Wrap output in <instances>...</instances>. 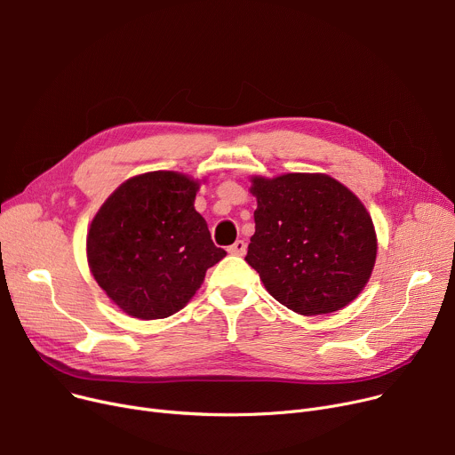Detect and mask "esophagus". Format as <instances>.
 <instances>
[{
  "mask_svg": "<svg viewBox=\"0 0 455 455\" xmlns=\"http://www.w3.org/2000/svg\"><path fill=\"white\" fill-rule=\"evenodd\" d=\"M228 252H230L232 256H243V254L247 252V243H245L243 239H237L234 245L228 247Z\"/></svg>",
  "mask_w": 455,
  "mask_h": 455,
  "instance_id": "esophagus-1",
  "label": "esophagus"
}]
</instances>
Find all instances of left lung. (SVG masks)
I'll list each match as a JSON object with an SVG mask.
<instances>
[{
    "label": "left lung",
    "instance_id": "1",
    "mask_svg": "<svg viewBox=\"0 0 455 455\" xmlns=\"http://www.w3.org/2000/svg\"><path fill=\"white\" fill-rule=\"evenodd\" d=\"M256 232L245 261L287 309L340 311L368 283L377 235L368 210L323 173L252 179Z\"/></svg>",
    "mask_w": 455,
    "mask_h": 455
}]
</instances>
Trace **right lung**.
I'll return each instance as SVG.
<instances>
[{"mask_svg": "<svg viewBox=\"0 0 455 455\" xmlns=\"http://www.w3.org/2000/svg\"><path fill=\"white\" fill-rule=\"evenodd\" d=\"M199 185L175 172L126 180L102 204L87 234V261L115 304L140 320L183 309L206 270L227 252L194 208Z\"/></svg>", "mask_w": 455, "mask_h": 455, "instance_id": "add662e5", "label": "right lung"}]
</instances>
